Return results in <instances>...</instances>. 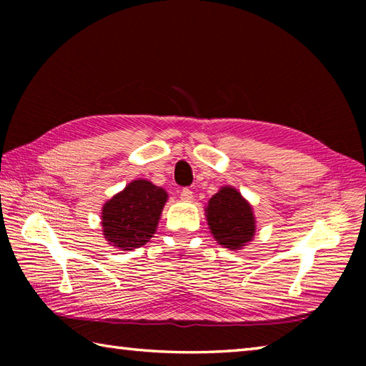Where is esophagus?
<instances>
[{
  "mask_svg": "<svg viewBox=\"0 0 366 366\" xmlns=\"http://www.w3.org/2000/svg\"><path fill=\"white\" fill-rule=\"evenodd\" d=\"M193 198V193L190 189H182L181 190V199L184 201H190Z\"/></svg>",
  "mask_w": 366,
  "mask_h": 366,
  "instance_id": "obj_1",
  "label": "esophagus"
}]
</instances>
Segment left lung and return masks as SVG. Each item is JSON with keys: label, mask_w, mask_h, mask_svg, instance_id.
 <instances>
[{"label": "left lung", "mask_w": 366, "mask_h": 366, "mask_svg": "<svg viewBox=\"0 0 366 366\" xmlns=\"http://www.w3.org/2000/svg\"><path fill=\"white\" fill-rule=\"evenodd\" d=\"M204 212L217 244L236 252L253 240L256 231L253 207L237 189L224 185L209 199Z\"/></svg>", "instance_id": "1"}]
</instances>
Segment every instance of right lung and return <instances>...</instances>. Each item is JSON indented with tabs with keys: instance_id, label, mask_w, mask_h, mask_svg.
Listing matches in <instances>:
<instances>
[{
	"instance_id": "obj_1",
	"label": "right lung",
	"mask_w": 366,
	"mask_h": 366,
	"mask_svg": "<svg viewBox=\"0 0 366 366\" xmlns=\"http://www.w3.org/2000/svg\"><path fill=\"white\" fill-rule=\"evenodd\" d=\"M168 193L147 179L129 182L102 207V231L107 242L119 250H134L155 234Z\"/></svg>"
}]
</instances>
